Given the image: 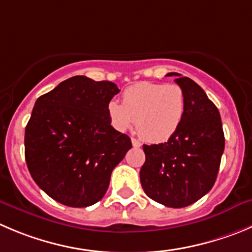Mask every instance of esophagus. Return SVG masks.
Here are the masks:
<instances>
[{
    "instance_id": "34e87169",
    "label": "esophagus",
    "mask_w": 252,
    "mask_h": 252,
    "mask_svg": "<svg viewBox=\"0 0 252 252\" xmlns=\"http://www.w3.org/2000/svg\"><path fill=\"white\" fill-rule=\"evenodd\" d=\"M131 142H132L133 147H141V142L138 140H136V138H131Z\"/></svg>"
}]
</instances>
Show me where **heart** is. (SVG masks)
I'll return each instance as SVG.
<instances>
[{
    "mask_svg": "<svg viewBox=\"0 0 252 252\" xmlns=\"http://www.w3.org/2000/svg\"><path fill=\"white\" fill-rule=\"evenodd\" d=\"M107 112L115 127L127 131L136 121L137 132L151 142L169 140L186 114V95L176 84L140 81L122 93L121 104L110 101Z\"/></svg>",
    "mask_w": 252,
    "mask_h": 252,
    "instance_id": "heart-1",
    "label": "heart"
}]
</instances>
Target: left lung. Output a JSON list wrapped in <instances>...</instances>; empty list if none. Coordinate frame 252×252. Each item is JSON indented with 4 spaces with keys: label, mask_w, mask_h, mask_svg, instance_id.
Returning a JSON list of instances; mask_svg holds the SVG:
<instances>
[{
    "label": "left lung",
    "mask_w": 252,
    "mask_h": 252,
    "mask_svg": "<svg viewBox=\"0 0 252 252\" xmlns=\"http://www.w3.org/2000/svg\"><path fill=\"white\" fill-rule=\"evenodd\" d=\"M177 84L186 95V114L167 142L143 145L146 162L141 186L155 202L184 208L204 196L214 186L225 138L219 110L195 81L178 73Z\"/></svg>",
    "instance_id": "obj_1"
}]
</instances>
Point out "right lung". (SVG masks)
Returning a JSON list of instances; mask_svg holds the SVG:
<instances>
[{
	"label": "right lung",
	"mask_w": 252,
	"mask_h": 252,
	"mask_svg": "<svg viewBox=\"0 0 252 252\" xmlns=\"http://www.w3.org/2000/svg\"><path fill=\"white\" fill-rule=\"evenodd\" d=\"M111 81L64 80L35 101L26 126L25 156L33 181L57 202L84 208L106 193L112 169L132 147L111 126Z\"/></svg>",
	"instance_id": "right-lung-1"
}]
</instances>
